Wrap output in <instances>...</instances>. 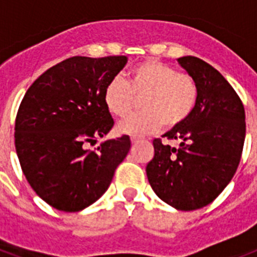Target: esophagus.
Here are the masks:
<instances>
[{"mask_svg":"<svg viewBox=\"0 0 257 257\" xmlns=\"http://www.w3.org/2000/svg\"><path fill=\"white\" fill-rule=\"evenodd\" d=\"M140 141H141V140L136 139V137H133L132 139V144H137V142H140Z\"/></svg>","mask_w":257,"mask_h":257,"instance_id":"obj_1","label":"esophagus"}]
</instances>
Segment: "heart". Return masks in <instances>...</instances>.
I'll return each mask as SVG.
<instances>
[{
  "mask_svg": "<svg viewBox=\"0 0 257 257\" xmlns=\"http://www.w3.org/2000/svg\"><path fill=\"white\" fill-rule=\"evenodd\" d=\"M198 96V85L192 75L148 59L129 70L126 82L111 79L103 92V102L111 115L124 117L135 107L136 98H144V112L124 118L116 126L120 135L141 137L157 132L163 124L169 129L184 124L196 109Z\"/></svg>",
  "mask_w": 257,
  "mask_h": 257,
  "instance_id": "obj_1",
  "label": "heart"
}]
</instances>
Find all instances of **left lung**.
<instances>
[{
  "instance_id": "obj_1",
  "label": "left lung",
  "mask_w": 257,
  "mask_h": 257,
  "mask_svg": "<svg viewBox=\"0 0 257 257\" xmlns=\"http://www.w3.org/2000/svg\"><path fill=\"white\" fill-rule=\"evenodd\" d=\"M178 62L197 82L198 103L184 124L163 135L179 146L153 141L154 158L146 175L161 200L188 212L214 201L236 172L245 113L239 95L217 69L193 56Z\"/></svg>"
}]
</instances>
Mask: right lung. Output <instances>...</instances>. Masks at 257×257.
Listing matches in <instances>:
<instances>
[{
    "label": "right lung",
    "instance_id": "add662e5",
    "mask_svg": "<svg viewBox=\"0 0 257 257\" xmlns=\"http://www.w3.org/2000/svg\"><path fill=\"white\" fill-rule=\"evenodd\" d=\"M126 61L74 56L43 73L23 96L15 150L31 188L52 208L79 212L94 204L128 154V136L87 149L113 126L103 92Z\"/></svg>",
    "mask_w": 257,
    "mask_h": 257
}]
</instances>
